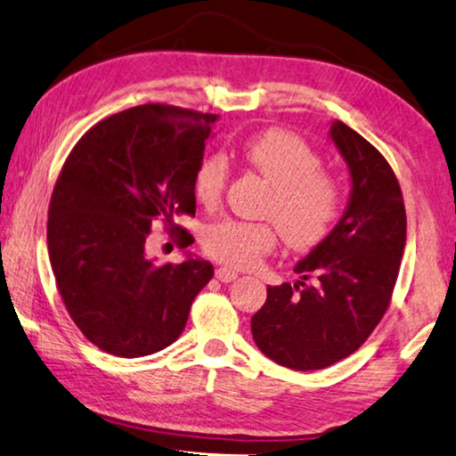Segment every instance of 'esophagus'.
<instances>
[{"label":"esophagus","instance_id":"1","mask_svg":"<svg viewBox=\"0 0 456 456\" xmlns=\"http://www.w3.org/2000/svg\"><path fill=\"white\" fill-rule=\"evenodd\" d=\"M216 279H218L220 282H230V281L238 279V273L228 266H220V268H216Z\"/></svg>","mask_w":456,"mask_h":456}]
</instances>
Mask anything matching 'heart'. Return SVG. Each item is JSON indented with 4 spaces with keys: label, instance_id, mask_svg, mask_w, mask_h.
Instances as JSON below:
<instances>
[{
    "label": "heart",
    "instance_id": "obj_1",
    "mask_svg": "<svg viewBox=\"0 0 456 456\" xmlns=\"http://www.w3.org/2000/svg\"><path fill=\"white\" fill-rule=\"evenodd\" d=\"M240 158L273 185L265 216L278 224L290 248H315L330 236L346 191L338 175L321 167L323 159L307 141L289 131L268 129L244 141ZM226 183L228 163L218 153L206 155L193 171V196L206 210L220 206ZM273 224L222 220L206 228L201 246L218 263L252 268L277 248L279 231Z\"/></svg>",
    "mask_w": 456,
    "mask_h": 456
}]
</instances>
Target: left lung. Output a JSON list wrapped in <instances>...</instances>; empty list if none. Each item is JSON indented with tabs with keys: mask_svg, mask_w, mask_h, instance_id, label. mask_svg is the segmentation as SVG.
Here are the masks:
<instances>
[{
	"mask_svg": "<svg viewBox=\"0 0 456 456\" xmlns=\"http://www.w3.org/2000/svg\"><path fill=\"white\" fill-rule=\"evenodd\" d=\"M331 137L352 174L347 210L295 266L303 281L268 287L250 319L260 352L298 371L323 370L363 346L390 307L406 244L404 198L390 163L346 123H333Z\"/></svg>",
	"mask_w": 456,
	"mask_h": 456,
	"instance_id": "obj_1",
	"label": "left lung"
}]
</instances>
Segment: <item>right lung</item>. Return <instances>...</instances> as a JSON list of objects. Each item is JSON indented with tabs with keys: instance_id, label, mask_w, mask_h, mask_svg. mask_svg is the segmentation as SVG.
<instances>
[{
	"instance_id": "right-lung-1",
	"label": "right lung",
	"mask_w": 456,
	"mask_h": 456,
	"mask_svg": "<svg viewBox=\"0 0 456 456\" xmlns=\"http://www.w3.org/2000/svg\"><path fill=\"white\" fill-rule=\"evenodd\" d=\"M216 115L139 104L96 123L78 139L54 185L48 252L58 293L85 338L110 355L159 352L182 335L193 298L214 277L206 260L155 265L153 224L177 236L196 216L193 171Z\"/></svg>"
}]
</instances>
